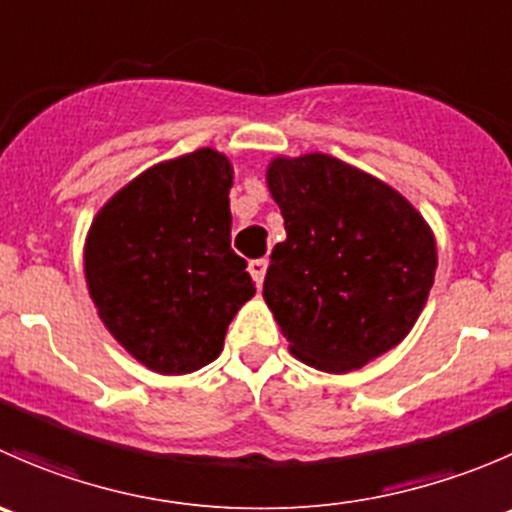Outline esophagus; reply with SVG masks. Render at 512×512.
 Segmentation results:
<instances>
[{
  "mask_svg": "<svg viewBox=\"0 0 512 512\" xmlns=\"http://www.w3.org/2000/svg\"><path fill=\"white\" fill-rule=\"evenodd\" d=\"M250 275L252 280L257 282V287H262V282H265V275H267V260L262 257V260H252L250 262Z\"/></svg>",
  "mask_w": 512,
  "mask_h": 512,
  "instance_id": "esophagus-1",
  "label": "esophagus"
}]
</instances>
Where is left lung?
Wrapping results in <instances>:
<instances>
[{
    "mask_svg": "<svg viewBox=\"0 0 512 512\" xmlns=\"http://www.w3.org/2000/svg\"><path fill=\"white\" fill-rule=\"evenodd\" d=\"M267 188L285 218L265 275L267 307L289 354L349 374L394 349L426 307L436 237L384 180L327 156H277Z\"/></svg>",
    "mask_w": 512,
    "mask_h": 512,
    "instance_id": "left-lung-1",
    "label": "left lung"
}]
</instances>
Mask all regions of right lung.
Wrapping results in <instances>:
<instances>
[{
    "label": "right lung",
    "mask_w": 512,
    "mask_h": 512,
    "mask_svg": "<svg viewBox=\"0 0 512 512\" xmlns=\"http://www.w3.org/2000/svg\"><path fill=\"white\" fill-rule=\"evenodd\" d=\"M232 163L215 148L151 165L103 203L84 277L103 327L156 374H193L223 352L227 324L255 297L230 247Z\"/></svg>",
    "instance_id": "right-lung-1"
}]
</instances>
